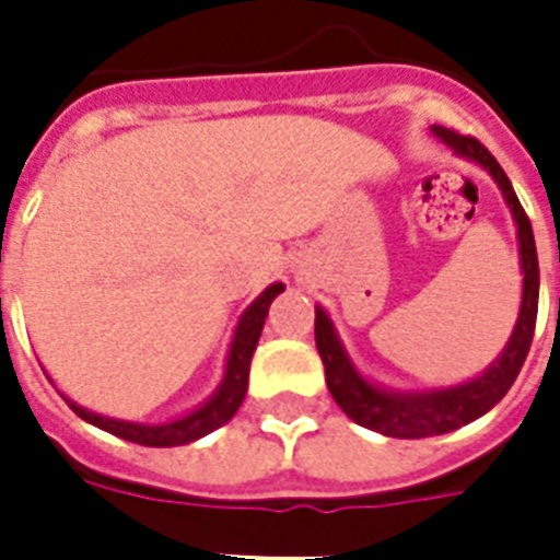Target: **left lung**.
<instances>
[{
  "mask_svg": "<svg viewBox=\"0 0 560 560\" xmlns=\"http://www.w3.org/2000/svg\"><path fill=\"white\" fill-rule=\"evenodd\" d=\"M433 133L442 139L453 153L465 160L477 162L494 177V183L503 191L512 218L517 223V244H521V267H523V302L517 325H514L512 340L505 342L503 354L486 369V372L459 386H444V389L427 392H389L374 386L354 369L340 337L334 331V323L328 319L323 307H316V349L323 358L325 383L331 389L334 400L351 421L360 427H369L374 433L392 435V439H427V435H442L451 430L477 421L488 409L497 407L512 389L517 374L523 369V360L529 354L532 337H535V319H538V249H535V235L532 223L523 211L512 183L500 168V162L488 153L486 144H479L474 136H462L447 127H433Z\"/></svg>",
  "mask_w": 560,
  "mask_h": 560,
  "instance_id": "left-lung-1",
  "label": "left lung"
}]
</instances>
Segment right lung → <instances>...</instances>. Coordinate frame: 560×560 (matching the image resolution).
<instances>
[{
  "mask_svg": "<svg viewBox=\"0 0 560 560\" xmlns=\"http://www.w3.org/2000/svg\"><path fill=\"white\" fill-rule=\"evenodd\" d=\"M284 284H270L264 290L261 296L255 299L253 305L246 307L241 323L235 328V340H232V349H229L226 358V374L220 381L218 392L211 395L202 407H197L188 416L177 418V421H168V424H136V421H118V418L98 416V412H90V409L78 407L74 400L66 398V404L90 424L107 430V433L125 439V442L144 444V447H177V444L197 442L202 435H209L211 430H218L235 416L237 407L244 404L246 383H249V363H253L255 346H258V337H261L264 319H267V311H270L272 299L279 296Z\"/></svg>",
  "mask_w": 560,
  "mask_h": 560,
  "instance_id": "right-lung-1",
  "label": "right lung"
}]
</instances>
